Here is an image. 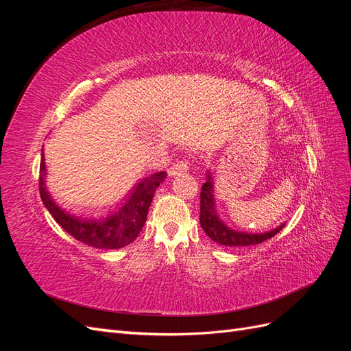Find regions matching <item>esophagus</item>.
Masks as SVG:
<instances>
[{
  "instance_id": "esophagus-1",
  "label": "esophagus",
  "mask_w": 351,
  "mask_h": 351,
  "mask_svg": "<svg viewBox=\"0 0 351 351\" xmlns=\"http://www.w3.org/2000/svg\"><path fill=\"white\" fill-rule=\"evenodd\" d=\"M189 168H190V164L187 161H177L171 168L168 169V176L174 177V176L184 174L189 171Z\"/></svg>"
}]
</instances>
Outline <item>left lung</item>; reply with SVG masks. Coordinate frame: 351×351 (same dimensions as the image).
Wrapping results in <instances>:
<instances>
[{
    "label": "left lung",
    "instance_id": "8db88e82",
    "mask_svg": "<svg viewBox=\"0 0 351 351\" xmlns=\"http://www.w3.org/2000/svg\"><path fill=\"white\" fill-rule=\"evenodd\" d=\"M212 193H214V184H212L210 174H208V180L204 183V186H202V192H200V226L209 239L217 241L218 244H222V246H228V247L253 246V244H259L265 240L274 237L285 226V224H281L278 228L268 232H261V234H247V232L231 230L217 215L215 200Z\"/></svg>",
    "mask_w": 351,
    "mask_h": 351
}]
</instances>
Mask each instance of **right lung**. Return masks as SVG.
Listing matches in <instances>:
<instances>
[{
  "mask_svg": "<svg viewBox=\"0 0 351 351\" xmlns=\"http://www.w3.org/2000/svg\"><path fill=\"white\" fill-rule=\"evenodd\" d=\"M39 168L40 199L44 202L45 208L49 210L52 218H54L61 226V228H64L71 237L97 249H121L136 240V237L139 236V232L145 226L147 210H149L156 189L167 177L165 171H159L143 178L133 190L132 196L125 200L123 208H120V210L114 212V214H111L107 218L82 219L67 214L66 210H62L60 206H57L56 202L51 199L49 193L47 192L44 183V154H42Z\"/></svg>",
  "mask_w": 351,
  "mask_h": 351,
  "instance_id": "add662e5",
  "label": "right lung"
}]
</instances>
